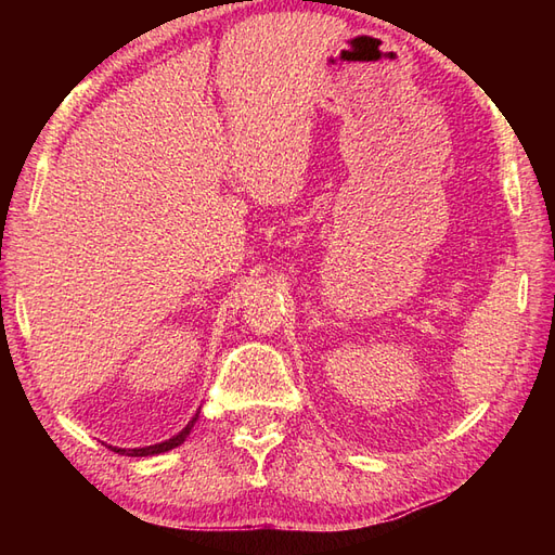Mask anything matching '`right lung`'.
Returning <instances> with one entry per match:
<instances>
[{
    "instance_id": "right-lung-1",
    "label": "right lung",
    "mask_w": 555,
    "mask_h": 555,
    "mask_svg": "<svg viewBox=\"0 0 555 555\" xmlns=\"http://www.w3.org/2000/svg\"><path fill=\"white\" fill-rule=\"evenodd\" d=\"M197 417H199V410L195 412L193 415V420L185 424V427L179 431V434H173L171 439H167V441H159V443H155V446H143V448H119V446H109L114 453H121V455H131V457H147V455H159V453H167V451H171V448H179L188 436H191V431H193V427H195V422H197Z\"/></svg>"
}]
</instances>
